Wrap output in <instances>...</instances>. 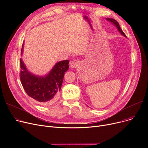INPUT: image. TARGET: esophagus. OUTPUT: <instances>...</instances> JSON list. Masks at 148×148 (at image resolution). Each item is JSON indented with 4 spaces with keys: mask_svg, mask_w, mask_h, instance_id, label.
I'll return each instance as SVG.
<instances>
[{
    "mask_svg": "<svg viewBox=\"0 0 148 148\" xmlns=\"http://www.w3.org/2000/svg\"><path fill=\"white\" fill-rule=\"evenodd\" d=\"M80 63H79V61L78 60H73L71 62V64H70V66H71L72 68H74L78 66L79 65Z\"/></svg>",
    "mask_w": 148,
    "mask_h": 148,
    "instance_id": "obj_1",
    "label": "esophagus"
}]
</instances>
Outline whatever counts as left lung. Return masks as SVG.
Masks as SVG:
<instances>
[{
	"instance_id": "1",
	"label": "left lung",
	"mask_w": 148,
	"mask_h": 148,
	"mask_svg": "<svg viewBox=\"0 0 148 148\" xmlns=\"http://www.w3.org/2000/svg\"><path fill=\"white\" fill-rule=\"evenodd\" d=\"M106 20H108V21H110V22L112 23V24H113V25L116 27V28L118 29V30H119V32L123 36L126 37L125 34H124V32H123L122 30L121 29V27H120V26H119V23H118V22L117 21H116V20H114V19H113V18H106Z\"/></svg>"
}]
</instances>
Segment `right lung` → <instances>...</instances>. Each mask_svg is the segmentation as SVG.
I'll return each instance as SVG.
<instances>
[{
	"mask_svg": "<svg viewBox=\"0 0 148 148\" xmlns=\"http://www.w3.org/2000/svg\"><path fill=\"white\" fill-rule=\"evenodd\" d=\"M68 64V60L58 62L48 74L41 77L28 71L20 59V80L26 94L41 104L53 103L60 90L64 74L69 68Z\"/></svg>",
	"mask_w": 148,
	"mask_h": 148,
	"instance_id": "add662e5",
	"label": "right lung"
}]
</instances>
